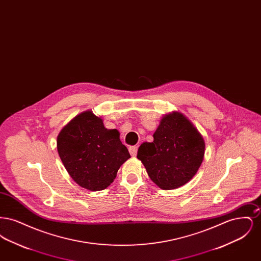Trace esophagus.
I'll return each instance as SVG.
<instances>
[{
    "label": "esophagus",
    "mask_w": 261,
    "mask_h": 261,
    "mask_svg": "<svg viewBox=\"0 0 261 261\" xmlns=\"http://www.w3.org/2000/svg\"><path fill=\"white\" fill-rule=\"evenodd\" d=\"M137 151H138V147H136V146H132V147L129 148V152L132 156H136Z\"/></svg>",
    "instance_id": "34e87169"
}]
</instances>
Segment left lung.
Masks as SVG:
<instances>
[{
  "label": "left lung",
  "instance_id": "8db88e82",
  "mask_svg": "<svg viewBox=\"0 0 261 261\" xmlns=\"http://www.w3.org/2000/svg\"><path fill=\"white\" fill-rule=\"evenodd\" d=\"M204 141L198 129L181 112L164 115L153 142L143 143L137 158L151 181L162 190L185 185L199 170L204 155Z\"/></svg>",
  "mask_w": 261,
  "mask_h": 261
}]
</instances>
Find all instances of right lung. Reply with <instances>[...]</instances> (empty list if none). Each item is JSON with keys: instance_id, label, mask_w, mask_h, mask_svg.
<instances>
[{"instance_id": "add662e5", "label": "right lung", "mask_w": 261, "mask_h": 261, "mask_svg": "<svg viewBox=\"0 0 261 261\" xmlns=\"http://www.w3.org/2000/svg\"><path fill=\"white\" fill-rule=\"evenodd\" d=\"M62 163L79 186L96 192L107 189L130 153L116 129H107L100 117L82 112L65 125L57 139Z\"/></svg>"}]
</instances>
